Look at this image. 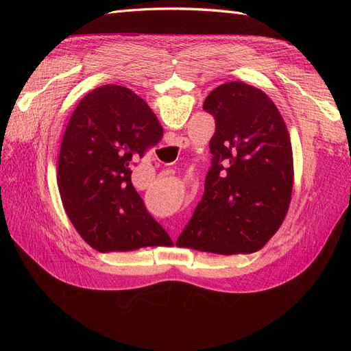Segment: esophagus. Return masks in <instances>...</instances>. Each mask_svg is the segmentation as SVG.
<instances>
[{
    "instance_id": "obj_1",
    "label": "esophagus",
    "mask_w": 351,
    "mask_h": 351,
    "mask_svg": "<svg viewBox=\"0 0 351 351\" xmlns=\"http://www.w3.org/2000/svg\"><path fill=\"white\" fill-rule=\"evenodd\" d=\"M177 141H180V145H182V143H183V139H177Z\"/></svg>"
}]
</instances>
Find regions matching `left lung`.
I'll return each mask as SVG.
<instances>
[{"mask_svg": "<svg viewBox=\"0 0 351 351\" xmlns=\"http://www.w3.org/2000/svg\"><path fill=\"white\" fill-rule=\"evenodd\" d=\"M204 110L214 115L205 193L177 240L215 254L253 253L278 231L293 192V151L282 117L258 88L227 82Z\"/></svg>", "mask_w": 351, "mask_h": 351, "instance_id": "8db88e82", "label": "left lung"}]
</instances>
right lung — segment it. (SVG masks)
Returning a JSON list of instances; mask_svg holds the SVG:
<instances>
[{"instance_id": "add662e5", "label": "right lung", "mask_w": 351, "mask_h": 351, "mask_svg": "<svg viewBox=\"0 0 351 351\" xmlns=\"http://www.w3.org/2000/svg\"><path fill=\"white\" fill-rule=\"evenodd\" d=\"M162 133L149 105L119 84L93 89L71 114L57 183L71 224L90 247L105 253L173 243L132 184V165Z\"/></svg>"}]
</instances>
